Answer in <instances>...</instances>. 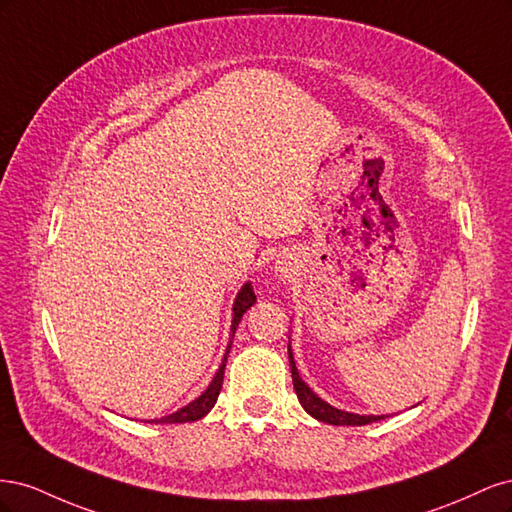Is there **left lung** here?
Instances as JSON below:
<instances>
[{
  "mask_svg": "<svg viewBox=\"0 0 512 512\" xmlns=\"http://www.w3.org/2000/svg\"><path fill=\"white\" fill-rule=\"evenodd\" d=\"M288 359H290V371H292V384H294V391H297V397L301 401V406L305 408L307 414H312L314 418L322 423H329V425H369V423H376L380 421L382 416H361V414H350L344 410H337L333 406H329L327 401H322L309 386L301 380L297 365H294L292 359V352L288 348Z\"/></svg>",
  "mask_w": 512,
  "mask_h": 512,
  "instance_id": "1",
  "label": "left lung"
}]
</instances>
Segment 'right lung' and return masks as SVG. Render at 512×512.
I'll use <instances>...</instances> for the list:
<instances>
[{
    "instance_id": "1",
    "label": "right lung",
    "mask_w": 512,
    "mask_h": 512,
    "mask_svg": "<svg viewBox=\"0 0 512 512\" xmlns=\"http://www.w3.org/2000/svg\"><path fill=\"white\" fill-rule=\"evenodd\" d=\"M254 303H256V294H254V290H252L250 284H245V286L241 288V292L237 294V301H235V318H232V333H235L241 316H243V314L247 312V309H250ZM228 350H230V346H228ZM228 350H226V356H224V361H222V367L218 369V374H215V378H213L211 384H209V389H207L203 395H200L198 399H194L192 404H188L185 408L177 410L175 414L160 418V421H156V423H190V421H198V418H203V416L215 406V401H218V395H220V391H222L224 367H226V359H228Z\"/></svg>"
}]
</instances>
